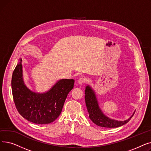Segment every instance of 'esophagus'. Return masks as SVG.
I'll use <instances>...</instances> for the list:
<instances>
[{"label": "esophagus", "instance_id": "esophagus-1", "mask_svg": "<svg viewBox=\"0 0 151 151\" xmlns=\"http://www.w3.org/2000/svg\"><path fill=\"white\" fill-rule=\"evenodd\" d=\"M85 81H86V80H85L84 78H80L79 79V80H78V83L79 84H82L84 83Z\"/></svg>", "mask_w": 151, "mask_h": 151}]
</instances>
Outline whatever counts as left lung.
<instances>
[{
    "mask_svg": "<svg viewBox=\"0 0 151 151\" xmlns=\"http://www.w3.org/2000/svg\"><path fill=\"white\" fill-rule=\"evenodd\" d=\"M85 101L87 109L91 120L97 125L105 128H116L127 123L133 115L124 121H118L111 119L106 116L100 109L94 91L89 86H87L85 90Z\"/></svg>",
    "mask_w": 151,
    "mask_h": 151,
    "instance_id": "8db88e82",
    "label": "left lung"
}]
</instances>
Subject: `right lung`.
I'll return each instance as SVG.
<instances>
[{
    "label": "right lung",
    "instance_id": "obj_1",
    "mask_svg": "<svg viewBox=\"0 0 151 151\" xmlns=\"http://www.w3.org/2000/svg\"><path fill=\"white\" fill-rule=\"evenodd\" d=\"M75 80L62 79L45 93L30 91L24 83L22 59L13 71L12 89L19 113L27 121L37 124L54 121L61 113L67 95L73 88Z\"/></svg>",
    "mask_w": 151,
    "mask_h": 151
}]
</instances>
